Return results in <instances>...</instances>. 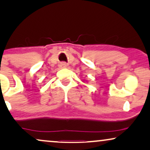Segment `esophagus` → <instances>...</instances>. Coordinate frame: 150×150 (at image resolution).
Segmentation results:
<instances>
[{
    "label": "esophagus",
    "instance_id": "1",
    "mask_svg": "<svg viewBox=\"0 0 150 150\" xmlns=\"http://www.w3.org/2000/svg\"><path fill=\"white\" fill-rule=\"evenodd\" d=\"M62 65H63V67L66 66V65H65V63H63V64H62Z\"/></svg>",
    "mask_w": 150,
    "mask_h": 150
}]
</instances>
